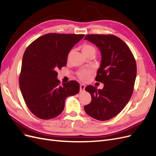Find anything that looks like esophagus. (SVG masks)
Here are the masks:
<instances>
[{
    "instance_id": "obj_1",
    "label": "esophagus",
    "mask_w": 156,
    "mask_h": 156,
    "mask_svg": "<svg viewBox=\"0 0 156 156\" xmlns=\"http://www.w3.org/2000/svg\"><path fill=\"white\" fill-rule=\"evenodd\" d=\"M84 88H85V85L83 84H80V92H83L84 90Z\"/></svg>"
}]
</instances>
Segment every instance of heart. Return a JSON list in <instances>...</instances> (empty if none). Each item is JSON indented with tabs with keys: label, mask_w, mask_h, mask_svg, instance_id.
<instances>
[{
	"label": "heart",
	"mask_w": 156,
	"mask_h": 156,
	"mask_svg": "<svg viewBox=\"0 0 156 156\" xmlns=\"http://www.w3.org/2000/svg\"><path fill=\"white\" fill-rule=\"evenodd\" d=\"M81 50L83 53L86 56H88L89 55H95L96 54V48H94V46L88 44H84L81 46ZM71 53H72V51H70L69 53L68 56H69ZM91 72L88 69H79L78 70L76 74H77V76L78 77V78L81 80L82 81H86V80L88 79V78L89 77L90 75Z\"/></svg>",
	"instance_id": "obj_1"
}]
</instances>
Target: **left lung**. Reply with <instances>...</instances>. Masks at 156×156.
Returning <instances> with one entry per match:
<instances>
[{
  "mask_svg": "<svg viewBox=\"0 0 156 156\" xmlns=\"http://www.w3.org/2000/svg\"><path fill=\"white\" fill-rule=\"evenodd\" d=\"M84 39L95 44L101 51V66L95 80L104 84L101 90L92 85L85 88L92 100L84 105V111L96 120H110L122 111L133 94L136 61L129 47L115 35L89 34Z\"/></svg>",
  "mask_w": 156,
  "mask_h": 156,
  "instance_id": "1",
  "label": "left lung"
}]
</instances>
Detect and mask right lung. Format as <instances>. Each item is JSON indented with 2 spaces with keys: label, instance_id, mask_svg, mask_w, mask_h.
I'll use <instances>...</instances> for the list:
<instances>
[{
  "label": "right lung",
  "instance_id": "1",
  "mask_svg": "<svg viewBox=\"0 0 156 156\" xmlns=\"http://www.w3.org/2000/svg\"><path fill=\"white\" fill-rule=\"evenodd\" d=\"M84 36L49 33L26 49L19 83L27 107L36 117L54 119L63 111L66 98L79 93V83L70 81L61 85L56 71L66 65L69 52Z\"/></svg>",
  "mask_w": 156,
  "mask_h": 156
}]
</instances>
